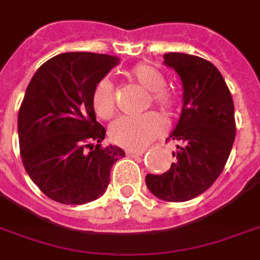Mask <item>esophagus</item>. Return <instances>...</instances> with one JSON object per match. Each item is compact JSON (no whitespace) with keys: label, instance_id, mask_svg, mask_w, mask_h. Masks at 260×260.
Instances as JSON below:
<instances>
[{"label":"esophagus","instance_id":"esophagus-1","mask_svg":"<svg viewBox=\"0 0 260 260\" xmlns=\"http://www.w3.org/2000/svg\"><path fill=\"white\" fill-rule=\"evenodd\" d=\"M145 153V149H129L126 151V154L132 155V157H135V155H142Z\"/></svg>","mask_w":260,"mask_h":260}]
</instances>
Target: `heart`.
<instances>
[{
    "mask_svg": "<svg viewBox=\"0 0 260 260\" xmlns=\"http://www.w3.org/2000/svg\"><path fill=\"white\" fill-rule=\"evenodd\" d=\"M129 76L146 91L151 92V101L155 106H158L167 114L174 113L176 109V99L171 92L165 89L167 78L158 69L140 63L131 70ZM92 103L96 114L101 118L109 120L114 115L117 99L114 86L109 80H102L96 85ZM164 131V118L155 111H149L142 115H122L110 125L109 134L115 145L124 147H142L161 135Z\"/></svg>",
    "mask_w": 260,
    "mask_h": 260,
    "instance_id": "heart-1",
    "label": "heart"
}]
</instances>
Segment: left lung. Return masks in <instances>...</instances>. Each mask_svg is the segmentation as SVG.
<instances>
[{
  "label": "left lung",
  "mask_w": 260,
  "mask_h": 260,
  "mask_svg": "<svg viewBox=\"0 0 260 260\" xmlns=\"http://www.w3.org/2000/svg\"><path fill=\"white\" fill-rule=\"evenodd\" d=\"M183 84V107L169 139L176 140V161L162 175H146L155 197L183 203L203 194L222 174L234 138V103L220 71L203 57L165 53Z\"/></svg>",
  "instance_id": "obj_1"
}]
</instances>
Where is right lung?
<instances>
[{
    "label": "right lung",
    "instance_id": "right-lung-1",
    "mask_svg": "<svg viewBox=\"0 0 260 260\" xmlns=\"http://www.w3.org/2000/svg\"><path fill=\"white\" fill-rule=\"evenodd\" d=\"M118 57L91 52L60 53L32 76L17 115L24 169L38 189L67 205L91 203L110 183V169L125 157L102 146L106 129L96 121V85Z\"/></svg>",
    "mask_w": 260,
    "mask_h": 260
}]
</instances>
